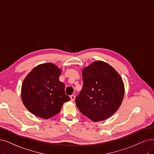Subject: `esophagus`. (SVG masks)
Instances as JSON below:
<instances>
[{"mask_svg":"<svg viewBox=\"0 0 154 154\" xmlns=\"http://www.w3.org/2000/svg\"><path fill=\"white\" fill-rule=\"evenodd\" d=\"M75 95H71V96H70V99H71V101H73L74 100H75Z\"/></svg>","mask_w":154,"mask_h":154,"instance_id":"34e87169","label":"esophagus"}]
</instances>
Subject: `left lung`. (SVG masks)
<instances>
[{
    "mask_svg": "<svg viewBox=\"0 0 154 154\" xmlns=\"http://www.w3.org/2000/svg\"><path fill=\"white\" fill-rule=\"evenodd\" d=\"M83 86L75 98L79 110L93 121L105 120L121 105L124 83L116 70L96 61L82 70Z\"/></svg>",
    "mask_w": 154,
    "mask_h": 154,
    "instance_id": "left-lung-1",
    "label": "left lung"
}]
</instances>
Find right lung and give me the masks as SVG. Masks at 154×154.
Returning <instances> with one entry per match:
<instances>
[{
	"instance_id": "1",
	"label": "right lung",
	"mask_w": 154,
	"mask_h": 154,
	"mask_svg": "<svg viewBox=\"0 0 154 154\" xmlns=\"http://www.w3.org/2000/svg\"><path fill=\"white\" fill-rule=\"evenodd\" d=\"M61 70L53 63L40 65L26 77L21 87L23 103L35 116L49 119L60 112L63 104L70 100L65 84L59 81Z\"/></svg>"
}]
</instances>
